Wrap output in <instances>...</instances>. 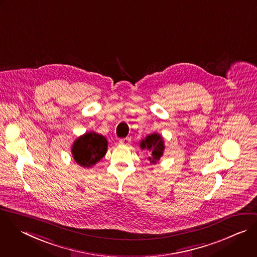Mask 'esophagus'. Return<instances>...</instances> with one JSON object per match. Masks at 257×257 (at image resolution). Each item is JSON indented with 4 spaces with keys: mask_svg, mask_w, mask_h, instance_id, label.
Masks as SVG:
<instances>
[{
    "mask_svg": "<svg viewBox=\"0 0 257 257\" xmlns=\"http://www.w3.org/2000/svg\"><path fill=\"white\" fill-rule=\"evenodd\" d=\"M130 142H131V140H130L128 138H123V139H120L118 143H119L120 145H125V146H127V145H130Z\"/></svg>",
    "mask_w": 257,
    "mask_h": 257,
    "instance_id": "esophagus-1",
    "label": "esophagus"
}]
</instances>
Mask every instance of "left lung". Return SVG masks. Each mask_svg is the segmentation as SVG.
I'll return each mask as SVG.
<instances>
[{
  "mask_svg": "<svg viewBox=\"0 0 257 257\" xmlns=\"http://www.w3.org/2000/svg\"><path fill=\"white\" fill-rule=\"evenodd\" d=\"M141 148L143 150L146 149L151 153L148 159L151 164L155 165L160 161L161 157L163 156V152L165 149L163 138L155 133L149 135L145 140L142 141Z\"/></svg>",
  "mask_w": 257,
  "mask_h": 257,
  "instance_id": "8db88e82",
  "label": "left lung"
}]
</instances>
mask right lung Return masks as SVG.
<instances>
[{"label": "right lung", "instance_id": "obj_1", "mask_svg": "<svg viewBox=\"0 0 257 257\" xmlns=\"http://www.w3.org/2000/svg\"><path fill=\"white\" fill-rule=\"evenodd\" d=\"M106 139L96 133H87L78 138L72 146V155L81 167L90 168L95 165L106 153Z\"/></svg>", "mask_w": 257, "mask_h": 257}]
</instances>
